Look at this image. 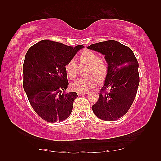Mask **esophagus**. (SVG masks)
Listing matches in <instances>:
<instances>
[{
    "mask_svg": "<svg viewBox=\"0 0 161 161\" xmlns=\"http://www.w3.org/2000/svg\"><path fill=\"white\" fill-rule=\"evenodd\" d=\"M87 94V92H77L78 96H81V95H84Z\"/></svg>",
    "mask_w": 161,
    "mask_h": 161,
    "instance_id": "esophagus-1",
    "label": "esophagus"
}]
</instances>
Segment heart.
Returning <instances> with one entry per match:
<instances>
[{"label":"heart","mask_w":161,"mask_h":161,"mask_svg":"<svg viewBox=\"0 0 161 161\" xmlns=\"http://www.w3.org/2000/svg\"><path fill=\"white\" fill-rule=\"evenodd\" d=\"M80 64L88 66L86 75L88 77L80 78L71 84L72 89L80 92H86L94 88L98 83H103L108 75L109 66L99 54L92 50H86L79 56ZM65 70L70 79H75L78 74V67L74 60H70L65 66Z\"/></svg>","instance_id":"heart-1"}]
</instances>
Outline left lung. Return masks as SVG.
<instances>
[{"label":"left lung","instance_id":"8db88e82","mask_svg":"<svg viewBox=\"0 0 161 161\" xmlns=\"http://www.w3.org/2000/svg\"><path fill=\"white\" fill-rule=\"evenodd\" d=\"M87 48L104 55L109 66L99 100L92 106V110L102 120H116L126 114L137 93L138 61L129 47L117 41L94 43Z\"/></svg>","mask_w":161,"mask_h":161}]
</instances>
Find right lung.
Listing matches in <instances>:
<instances>
[{
    "label": "right lung",
    "instance_id": "1",
    "mask_svg": "<svg viewBox=\"0 0 161 161\" xmlns=\"http://www.w3.org/2000/svg\"><path fill=\"white\" fill-rule=\"evenodd\" d=\"M83 47L42 40L27 52L23 88L32 107L44 120L61 122L70 115L77 94L65 91L68 86L65 66Z\"/></svg>",
    "mask_w": 161,
    "mask_h": 161
}]
</instances>
